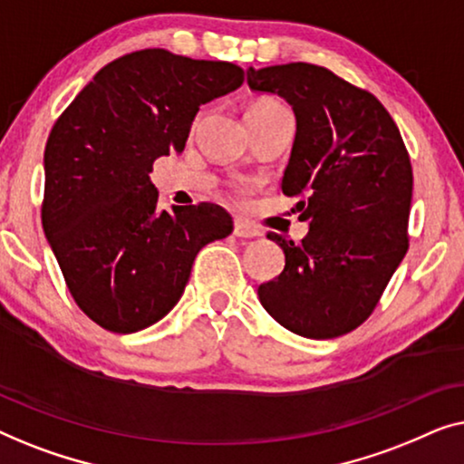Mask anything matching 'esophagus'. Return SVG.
I'll return each instance as SVG.
<instances>
[{
  "instance_id": "esophagus-1",
  "label": "esophagus",
  "mask_w": 464,
  "mask_h": 464,
  "mask_svg": "<svg viewBox=\"0 0 464 464\" xmlns=\"http://www.w3.org/2000/svg\"><path fill=\"white\" fill-rule=\"evenodd\" d=\"M233 235H235V237H241V239H252V237H260L263 233H260L254 225L247 223V220H235Z\"/></svg>"
}]
</instances>
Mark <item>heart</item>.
<instances>
[{
	"mask_svg": "<svg viewBox=\"0 0 464 464\" xmlns=\"http://www.w3.org/2000/svg\"><path fill=\"white\" fill-rule=\"evenodd\" d=\"M279 102H276V101H271V99H260V101H254L250 107H247V111H246V117H252V115H256V113H260V111H266V109H271V107H277ZM199 120L201 117H198V121L195 123H199Z\"/></svg>",
	"mask_w": 464,
	"mask_h": 464,
	"instance_id": "heart-1",
	"label": "heart"
}]
</instances>
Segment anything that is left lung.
Listing matches in <instances>:
<instances>
[{
	"label": "left lung",
	"mask_w": 464,
	"mask_h": 464,
	"mask_svg": "<svg viewBox=\"0 0 464 464\" xmlns=\"http://www.w3.org/2000/svg\"><path fill=\"white\" fill-rule=\"evenodd\" d=\"M254 92L292 104L296 139L282 191L309 233H269L285 266L258 285L260 304L285 330L336 338L362 325L408 252L412 164L400 128L368 90L309 63L247 69Z\"/></svg>",
	"instance_id": "8db88e82"
}]
</instances>
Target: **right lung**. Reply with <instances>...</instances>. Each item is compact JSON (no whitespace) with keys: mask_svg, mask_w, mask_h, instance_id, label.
<instances>
[{"mask_svg":"<svg viewBox=\"0 0 464 464\" xmlns=\"http://www.w3.org/2000/svg\"><path fill=\"white\" fill-rule=\"evenodd\" d=\"M241 83L233 63L139 50L102 67L56 120L42 225L71 296L101 328L132 334L166 317L198 252L233 231L208 201L160 212L149 172L182 153L199 104Z\"/></svg>","mask_w":464,"mask_h":464,"instance_id":"right-lung-1","label":"right lung"}]
</instances>
